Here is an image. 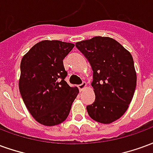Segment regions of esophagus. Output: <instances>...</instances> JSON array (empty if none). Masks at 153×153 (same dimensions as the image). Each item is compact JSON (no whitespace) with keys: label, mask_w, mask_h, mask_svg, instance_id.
<instances>
[{"label":"esophagus","mask_w":153,"mask_h":153,"mask_svg":"<svg viewBox=\"0 0 153 153\" xmlns=\"http://www.w3.org/2000/svg\"><path fill=\"white\" fill-rule=\"evenodd\" d=\"M86 83H84V82H83V83H82V84H80V85H79V86H78V88H79V91H83V89H85V88H86Z\"/></svg>","instance_id":"34e87169"}]
</instances>
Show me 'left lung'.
Returning a JSON list of instances; mask_svg holds the SVG:
<instances>
[{"label":"left lung","instance_id":"obj_1","mask_svg":"<svg viewBox=\"0 0 153 153\" xmlns=\"http://www.w3.org/2000/svg\"><path fill=\"white\" fill-rule=\"evenodd\" d=\"M77 48L89 61L93 71L95 101L87 106L91 118L111 124L121 117L134 94L137 74L130 52L109 37L78 42Z\"/></svg>","mask_w":153,"mask_h":153}]
</instances>
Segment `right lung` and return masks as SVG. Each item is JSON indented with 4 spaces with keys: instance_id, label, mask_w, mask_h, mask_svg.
Returning a JSON list of instances; mask_svg holds the SVG:
<instances>
[{
    "instance_id": "obj_1",
    "label": "right lung",
    "mask_w": 153,
    "mask_h": 153,
    "mask_svg": "<svg viewBox=\"0 0 153 153\" xmlns=\"http://www.w3.org/2000/svg\"><path fill=\"white\" fill-rule=\"evenodd\" d=\"M74 44L43 40L23 56L19 88L23 101L36 121L54 126L65 121L79 94L76 87L65 81L63 60Z\"/></svg>"
}]
</instances>
